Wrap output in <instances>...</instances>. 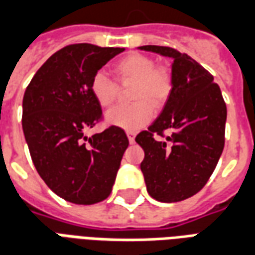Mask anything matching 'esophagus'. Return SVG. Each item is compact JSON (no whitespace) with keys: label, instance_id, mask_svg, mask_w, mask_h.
I'll return each instance as SVG.
<instances>
[{"label":"esophagus","instance_id":"esophagus-1","mask_svg":"<svg viewBox=\"0 0 255 255\" xmlns=\"http://www.w3.org/2000/svg\"><path fill=\"white\" fill-rule=\"evenodd\" d=\"M127 136H128V140H129V143H133V142H135V132H132V131H128Z\"/></svg>","mask_w":255,"mask_h":255}]
</instances>
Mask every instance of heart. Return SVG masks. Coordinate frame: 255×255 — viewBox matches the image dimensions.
Listing matches in <instances>:
<instances>
[{
	"instance_id": "obj_1",
	"label": "heart",
	"mask_w": 255,
	"mask_h": 255,
	"mask_svg": "<svg viewBox=\"0 0 255 255\" xmlns=\"http://www.w3.org/2000/svg\"><path fill=\"white\" fill-rule=\"evenodd\" d=\"M120 83H132L129 98L132 105L116 106L106 113V122L126 131H136L153 119V106L165 105L172 93V75L164 67H155L153 58L140 53H129L115 67ZM90 90L101 108L113 105L117 86L104 71L93 75Z\"/></svg>"
}]
</instances>
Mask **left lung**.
I'll return each mask as SVG.
<instances>
[{
    "mask_svg": "<svg viewBox=\"0 0 255 255\" xmlns=\"http://www.w3.org/2000/svg\"><path fill=\"white\" fill-rule=\"evenodd\" d=\"M139 49L173 58L171 95L160 116L135 140L144 150L140 169L150 197L179 202L201 191L219 162L227 106L213 76L186 53L155 45ZM165 130L171 133L165 135Z\"/></svg>",
    "mask_w": 255,
    "mask_h": 255,
    "instance_id": "1",
    "label": "left lung"
}]
</instances>
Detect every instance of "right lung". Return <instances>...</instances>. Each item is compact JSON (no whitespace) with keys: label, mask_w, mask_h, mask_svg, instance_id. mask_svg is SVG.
<instances>
[{"label":"right lung","mask_w":255,"mask_h":255,"mask_svg":"<svg viewBox=\"0 0 255 255\" xmlns=\"http://www.w3.org/2000/svg\"><path fill=\"white\" fill-rule=\"evenodd\" d=\"M124 47L75 43L47 58L23 97V132L39 176L58 197L93 205L109 197L128 138L111 126L91 138L84 131L102 120L90 82Z\"/></svg>","instance_id":"right-lung-1"}]
</instances>
